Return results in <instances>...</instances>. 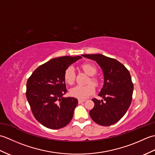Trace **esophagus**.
Segmentation results:
<instances>
[{
	"label": "esophagus",
	"instance_id": "1",
	"mask_svg": "<svg viewBox=\"0 0 155 155\" xmlns=\"http://www.w3.org/2000/svg\"><path fill=\"white\" fill-rule=\"evenodd\" d=\"M78 103H83V102H84L85 100H84V99H78Z\"/></svg>",
	"mask_w": 155,
	"mask_h": 155
}]
</instances>
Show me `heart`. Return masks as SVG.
Wrapping results in <instances>:
<instances>
[{
    "mask_svg": "<svg viewBox=\"0 0 155 155\" xmlns=\"http://www.w3.org/2000/svg\"><path fill=\"white\" fill-rule=\"evenodd\" d=\"M81 68L84 71L85 73L91 76L90 81L94 85L98 84V79L97 77H93V75L97 73V69L94 65L90 63H84L81 65ZM64 79L67 84H72L75 79L74 69L73 67L70 66L66 69L64 73ZM89 82V81H88ZM95 91V88L93 84H88L84 86L77 85L72 88L70 91V94L72 97L79 98V99H85L90 95L93 94Z\"/></svg>",
    "mask_w": 155,
    "mask_h": 155,
    "instance_id": "b5f03b06",
    "label": "heart"
}]
</instances>
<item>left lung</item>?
<instances>
[{"label":"left lung","instance_id":"8db88e82","mask_svg":"<svg viewBox=\"0 0 155 155\" xmlns=\"http://www.w3.org/2000/svg\"><path fill=\"white\" fill-rule=\"evenodd\" d=\"M82 56L96 61L104 74V84L98 94L103 100L92 99L94 106L90 116L98 124L110 126L124 116L132 101L133 84L130 72L114 58L101 54Z\"/></svg>","mask_w":155,"mask_h":155}]
</instances>
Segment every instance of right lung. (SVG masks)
<instances>
[{
	"label": "right lung",
	"mask_w": 155,
	"mask_h": 155,
	"mask_svg": "<svg viewBox=\"0 0 155 155\" xmlns=\"http://www.w3.org/2000/svg\"><path fill=\"white\" fill-rule=\"evenodd\" d=\"M81 58H54L39 66L28 78L26 97L34 117L45 127L59 129L67 126L72 118L78 100L63 97L67 93L64 73L69 66Z\"/></svg>",
	"instance_id": "obj_1"
}]
</instances>
